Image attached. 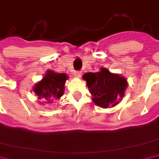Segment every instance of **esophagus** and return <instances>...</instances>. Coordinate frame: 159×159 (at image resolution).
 Listing matches in <instances>:
<instances>
[{
  "label": "esophagus",
  "mask_w": 159,
  "mask_h": 159,
  "mask_svg": "<svg viewBox=\"0 0 159 159\" xmlns=\"http://www.w3.org/2000/svg\"><path fill=\"white\" fill-rule=\"evenodd\" d=\"M81 75H82V72H79V71H77V72L75 73V77H77V78L81 77Z\"/></svg>",
  "instance_id": "34e87169"
}]
</instances>
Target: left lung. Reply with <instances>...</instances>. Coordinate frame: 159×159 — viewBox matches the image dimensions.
<instances>
[{"label":"left lung","mask_w":159,"mask_h":159,"mask_svg":"<svg viewBox=\"0 0 159 159\" xmlns=\"http://www.w3.org/2000/svg\"><path fill=\"white\" fill-rule=\"evenodd\" d=\"M83 78L86 81L93 102L103 108L116 106L123 100L128 86L125 77L105 67H101L99 72L86 73Z\"/></svg>","instance_id":"1"}]
</instances>
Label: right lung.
Returning a JSON list of instances; mask_svg holds the SVG:
<instances>
[{"mask_svg": "<svg viewBox=\"0 0 159 159\" xmlns=\"http://www.w3.org/2000/svg\"><path fill=\"white\" fill-rule=\"evenodd\" d=\"M68 79L66 74L56 73L53 70H48L43 75V79L37 82L33 91L38 97L42 105L49 104L54 100H59L65 92V83Z\"/></svg>", "mask_w": 159, "mask_h": 159, "instance_id": "right-lung-1", "label": "right lung"}]
</instances>
